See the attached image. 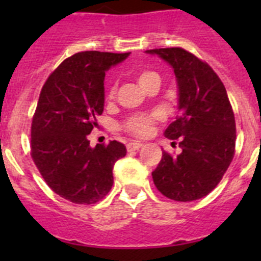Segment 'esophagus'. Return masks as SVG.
I'll list each match as a JSON object with an SVG mask.
<instances>
[{"instance_id": "1", "label": "esophagus", "mask_w": 261, "mask_h": 261, "mask_svg": "<svg viewBox=\"0 0 261 261\" xmlns=\"http://www.w3.org/2000/svg\"><path fill=\"white\" fill-rule=\"evenodd\" d=\"M141 146H142V144L140 141H133V142H129V144H126V149H128V151L138 150V149H140Z\"/></svg>"}]
</instances>
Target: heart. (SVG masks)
Returning <instances> with one entry per match:
<instances>
[{"label": "heart", "instance_id": "heart-1", "mask_svg": "<svg viewBox=\"0 0 261 261\" xmlns=\"http://www.w3.org/2000/svg\"><path fill=\"white\" fill-rule=\"evenodd\" d=\"M158 77L156 73L150 70H144L137 75V82L140 86H144L147 82L153 78ZM115 96V86H111L107 93V98L112 99ZM162 119L159 112H153V114H142V115H135V116L129 117L125 123L123 124V128L126 132L132 133L136 136H146L151 132L154 124L156 121Z\"/></svg>", "mask_w": 261, "mask_h": 261}]
</instances>
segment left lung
Returning <instances> with one entry per match:
<instances>
[{"label":"left lung","mask_w":261,"mask_h":261,"mask_svg":"<svg viewBox=\"0 0 261 261\" xmlns=\"http://www.w3.org/2000/svg\"><path fill=\"white\" fill-rule=\"evenodd\" d=\"M174 69L179 116L165 130L180 138L181 153L163 151L151 172L158 191L175 201L199 200L217 187L235 151V117L222 81L213 69L183 48L146 50Z\"/></svg>","instance_id":"obj_1"}]
</instances>
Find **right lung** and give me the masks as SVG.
I'll use <instances>...</instances> for the list:
<instances>
[{"label": "right lung", "mask_w": 261, "mask_h": 261, "mask_svg": "<svg viewBox=\"0 0 261 261\" xmlns=\"http://www.w3.org/2000/svg\"><path fill=\"white\" fill-rule=\"evenodd\" d=\"M129 53L86 50L61 62L41 89L31 125V156L50 190L74 204H95L114 184L124 144L90 146L105 108L106 71Z\"/></svg>", "instance_id": "right-lung-1"}]
</instances>
